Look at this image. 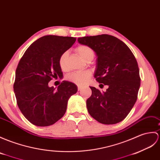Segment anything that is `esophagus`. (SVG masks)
<instances>
[{"instance_id":"obj_1","label":"esophagus","mask_w":160,"mask_h":160,"mask_svg":"<svg viewBox=\"0 0 160 160\" xmlns=\"http://www.w3.org/2000/svg\"><path fill=\"white\" fill-rule=\"evenodd\" d=\"M82 88V87H80V86L78 87V91H81Z\"/></svg>"}]
</instances>
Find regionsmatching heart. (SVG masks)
<instances>
[{
	"label": "heart",
	"instance_id": "heart-1",
	"mask_svg": "<svg viewBox=\"0 0 160 160\" xmlns=\"http://www.w3.org/2000/svg\"><path fill=\"white\" fill-rule=\"evenodd\" d=\"M76 52L80 57L84 61H87L88 58H92L94 57V52L90 47L85 45H81L76 48ZM68 52H64L60 56L58 59V65L61 69L65 70L66 68V60L68 58ZM91 76V73L90 72H82L73 73L68 76V78L69 80L72 81V82L78 85H82L85 84Z\"/></svg>",
	"mask_w": 160,
	"mask_h": 160
}]
</instances>
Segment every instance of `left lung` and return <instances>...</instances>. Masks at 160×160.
Returning <instances> with one entry per match:
<instances>
[{
    "mask_svg": "<svg viewBox=\"0 0 160 160\" xmlns=\"http://www.w3.org/2000/svg\"><path fill=\"white\" fill-rule=\"evenodd\" d=\"M78 42L95 52L98 58L94 77L99 83L108 86L105 92L90 87L92 95L87 100L88 112L102 124L118 123L134 106L140 86L134 55L124 42L112 35L83 37Z\"/></svg>",
    "mask_w": 160,
    "mask_h": 160,
    "instance_id": "1",
    "label": "left lung"
}]
</instances>
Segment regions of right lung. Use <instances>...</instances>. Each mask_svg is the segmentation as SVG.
<instances>
[{
  "mask_svg": "<svg viewBox=\"0 0 160 160\" xmlns=\"http://www.w3.org/2000/svg\"><path fill=\"white\" fill-rule=\"evenodd\" d=\"M72 37L46 35L33 42L18 63L13 90L18 106L33 125H53L65 114L69 98L76 93V84L63 81L56 89L48 82L61 78L58 59L75 43Z\"/></svg>",
  "mask_w": 160,
  "mask_h": 160,
  "instance_id": "1",
  "label": "right lung"
}]
</instances>
